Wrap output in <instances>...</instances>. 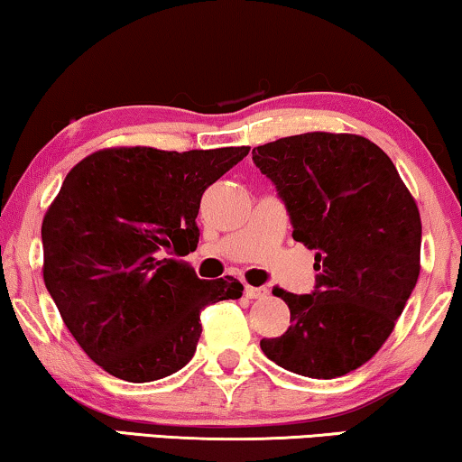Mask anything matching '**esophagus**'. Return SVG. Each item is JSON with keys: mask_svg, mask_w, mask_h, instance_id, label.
Masks as SVG:
<instances>
[{"mask_svg": "<svg viewBox=\"0 0 462 462\" xmlns=\"http://www.w3.org/2000/svg\"><path fill=\"white\" fill-rule=\"evenodd\" d=\"M245 295L249 299H263V297H268V289H265V287H251V284H246Z\"/></svg>", "mask_w": 462, "mask_h": 462, "instance_id": "1", "label": "esophagus"}]
</instances>
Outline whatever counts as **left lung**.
<instances>
[{
  "mask_svg": "<svg viewBox=\"0 0 462 462\" xmlns=\"http://www.w3.org/2000/svg\"><path fill=\"white\" fill-rule=\"evenodd\" d=\"M253 161L276 184L293 238L316 251V291L274 287L291 327L262 339L278 366L311 379H335L379 352L420 272L417 200L392 159L356 134L308 132L253 148Z\"/></svg>",
  "mask_w": 462,
  "mask_h": 462,
  "instance_id": "left-lung-1",
  "label": "left lung"
}]
</instances>
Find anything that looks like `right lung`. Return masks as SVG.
<instances>
[{"label": "right lung", "mask_w": 462, "mask_h": 462, "mask_svg": "<svg viewBox=\"0 0 462 462\" xmlns=\"http://www.w3.org/2000/svg\"><path fill=\"white\" fill-rule=\"evenodd\" d=\"M249 146L96 151L43 216V282L83 352L116 379L157 381L197 352L200 311L238 299L236 278L203 281L165 251L197 249L200 197Z\"/></svg>", "instance_id": "obj_1"}]
</instances>
